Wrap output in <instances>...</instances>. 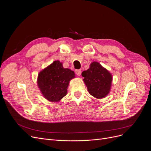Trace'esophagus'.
<instances>
[{"mask_svg": "<svg viewBox=\"0 0 151 151\" xmlns=\"http://www.w3.org/2000/svg\"><path fill=\"white\" fill-rule=\"evenodd\" d=\"M75 73L78 76H80L81 73V70H76Z\"/></svg>", "mask_w": 151, "mask_h": 151, "instance_id": "obj_1", "label": "esophagus"}]
</instances>
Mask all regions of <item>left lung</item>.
<instances>
[{
	"label": "left lung",
	"mask_w": 151,
	"mask_h": 151,
	"mask_svg": "<svg viewBox=\"0 0 151 151\" xmlns=\"http://www.w3.org/2000/svg\"><path fill=\"white\" fill-rule=\"evenodd\" d=\"M91 96L96 99H102L108 96L111 89L113 76L111 73L97 61H93L90 68L81 73Z\"/></svg>",
	"instance_id": "left-lung-1"
}]
</instances>
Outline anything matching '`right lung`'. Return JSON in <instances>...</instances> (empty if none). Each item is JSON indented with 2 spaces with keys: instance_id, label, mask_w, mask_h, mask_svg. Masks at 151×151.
<instances>
[{
  "instance_id": "right-lung-1",
  "label": "right lung",
  "mask_w": 151,
  "mask_h": 151,
  "mask_svg": "<svg viewBox=\"0 0 151 151\" xmlns=\"http://www.w3.org/2000/svg\"><path fill=\"white\" fill-rule=\"evenodd\" d=\"M74 78L73 71L63 68L62 63L55 60L39 73L37 85L47 100L59 102L66 96L70 81Z\"/></svg>"
}]
</instances>
